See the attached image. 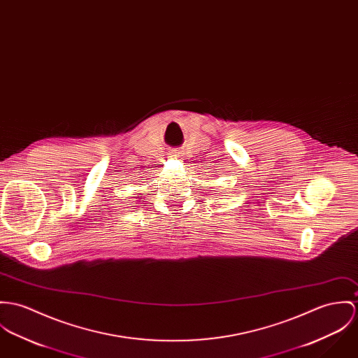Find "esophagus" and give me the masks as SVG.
<instances>
[{
  "instance_id": "obj_1",
  "label": "esophagus",
  "mask_w": 358,
  "mask_h": 358,
  "mask_svg": "<svg viewBox=\"0 0 358 358\" xmlns=\"http://www.w3.org/2000/svg\"><path fill=\"white\" fill-rule=\"evenodd\" d=\"M175 156H176V155H175Z\"/></svg>"
}]
</instances>
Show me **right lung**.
<instances>
[{"label": "right lung", "mask_w": 358, "mask_h": 358, "mask_svg": "<svg viewBox=\"0 0 358 358\" xmlns=\"http://www.w3.org/2000/svg\"><path fill=\"white\" fill-rule=\"evenodd\" d=\"M139 198H141V195H139Z\"/></svg>", "instance_id": "1"}]
</instances>
